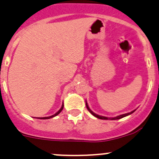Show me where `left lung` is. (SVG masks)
Here are the masks:
<instances>
[{"instance_id":"left-lung-1","label":"left lung","mask_w":159,"mask_h":159,"mask_svg":"<svg viewBox=\"0 0 159 159\" xmlns=\"http://www.w3.org/2000/svg\"><path fill=\"white\" fill-rule=\"evenodd\" d=\"M86 107H87V108H88V110L89 111L90 113L92 114V115H93V116H95V117L98 118V119H106V120H107V119H111V120H116V119H122V118L126 117V116H129V115H130V114L134 113V112L136 111V110H134V111H132L129 112V113H126V114H123V115H120V116H116V117H114V118H108V117H105V116H99V115H97V114L94 113V112L92 111L91 110V109H90V108H89V107H88V103H87V102H86Z\"/></svg>"}]
</instances>
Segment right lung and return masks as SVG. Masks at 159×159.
Returning <instances> with one entry per match:
<instances>
[{"label": "right lung", "instance_id": "right-lung-1", "mask_svg": "<svg viewBox=\"0 0 159 159\" xmlns=\"http://www.w3.org/2000/svg\"><path fill=\"white\" fill-rule=\"evenodd\" d=\"M63 108H64V103H63V104H62V107H61V108H60V110H59L58 111H57V113H56V114H54V115H52V116H48V117H42V118H37V119H51V118H53V117H55V116H57V115H59V114H60V112H61V111L63 110Z\"/></svg>", "mask_w": 159, "mask_h": 159}]
</instances>
